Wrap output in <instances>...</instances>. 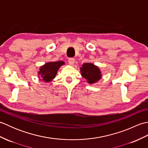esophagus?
Listing matches in <instances>:
<instances>
[{
    "label": "esophagus",
    "mask_w": 148,
    "mask_h": 148,
    "mask_svg": "<svg viewBox=\"0 0 148 148\" xmlns=\"http://www.w3.org/2000/svg\"><path fill=\"white\" fill-rule=\"evenodd\" d=\"M75 61V59L74 58H69L68 59V62L70 65H73Z\"/></svg>",
    "instance_id": "34e87169"
}]
</instances>
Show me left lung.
<instances>
[{
    "mask_svg": "<svg viewBox=\"0 0 148 148\" xmlns=\"http://www.w3.org/2000/svg\"><path fill=\"white\" fill-rule=\"evenodd\" d=\"M80 70L82 76L88 83H95L101 78V72L99 67L91 63H85L82 65Z\"/></svg>",
    "mask_w": 148,
    "mask_h": 148,
    "instance_id": "1",
    "label": "left lung"
}]
</instances>
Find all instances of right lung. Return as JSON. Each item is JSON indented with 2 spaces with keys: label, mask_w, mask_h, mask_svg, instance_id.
<instances>
[{
  "label": "right lung",
  "mask_w": 148,
  "mask_h": 148,
  "mask_svg": "<svg viewBox=\"0 0 148 148\" xmlns=\"http://www.w3.org/2000/svg\"><path fill=\"white\" fill-rule=\"evenodd\" d=\"M62 65H64V62L62 61L46 63L40 68L39 75H40L44 81L49 82L55 77L58 69Z\"/></svg>",
  "instance_id": "obj_1"
}]
</instances>
